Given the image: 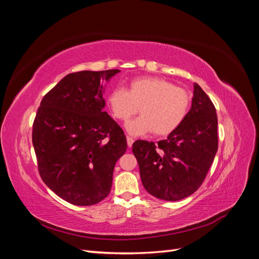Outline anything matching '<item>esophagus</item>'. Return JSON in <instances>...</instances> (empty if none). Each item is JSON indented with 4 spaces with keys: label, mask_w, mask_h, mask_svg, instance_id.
Here are the masks:
<instances>
[{
    "label": "esophagus",
    "mask_w": 259,
    "mask_h": 259,
    "mask_svg": "<svg viewBox=\"0 0 259 259\" xmlns=\"http://www.w3.org/2000/svg\"><path fill=\"white\" fill-rule=\"evenodd\" d=\"M126 140H127V146L131 148V147L133 146V144H134V139H133V138L130 137V136H127V137H126Z\"/></svg>",
    "instance_id": "esophagus-1"
}]
</instances>
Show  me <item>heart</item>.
<instances>
[{"mask_svg":"<svg viewBox=\"0 0 259 259\" xmlns=\"http://www.w3.org/2000/svg\"><path fill=\"white\" fill-rule=\"evenodd\" d=\"M108 104L112 115L123 122L128 121L138 110L142 113L126 124L131 135L153 132L156 136H165L185 121L191 97L185 89L162 77H138L131 81L128 91L113 89L108 96Z\"/></svg>","mask_w":259,"mask_h":259,"instance_id":"1","label":"heart"}]
</instances>
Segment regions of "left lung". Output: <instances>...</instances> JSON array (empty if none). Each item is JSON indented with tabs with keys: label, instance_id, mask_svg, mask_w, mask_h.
<instances>
[{
	"label": "left lung",
	"instance_id": "left-lung-1",
	"mask_svg": "<svg viewBox=\"0 0 259 259\" xmlns=\"http://www.w3.org/2000/svg\"><path fill=\"white\" fill-rule=\"evenodd\" d=\"M193 86L191 109L175 132L158 144H133L145 189L161 200L178 201L197 191L217 152L216 109L199 84Z\"/></svg>",
	"mask_w": 259,
	"mask_h": 259
}]
</instances>
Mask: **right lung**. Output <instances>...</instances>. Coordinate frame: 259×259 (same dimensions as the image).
I'll return each mask as SVG.
<instances>
[{"label": "right lung", "mask_w": 259, "mask_h": 259, "mask_svg": "<svg viewBox=\"0 0 259 259\" xmlns=\"http://www.w3.org/2000/svg\"><path fill=\"white\" fill-rule=\"evenodd\" d=\"M120 70L66 75L43 97L32 127L38 173L58 197L79 206L110 193L116 161L127 149L123 130L104 111L103 81Z\"/></svg>", "instance_id": "obj_1"}]
</instances>
